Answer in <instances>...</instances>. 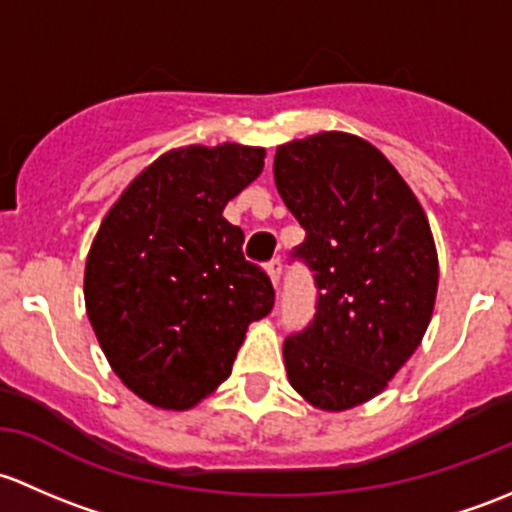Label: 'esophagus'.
<instances>
[{
	"instance_id": "obj_1",
	"label": "esophagus",
	"mask_w": 512,
	"mask_h": 512,
	"mask_svg": "<svg viewBox=\"0 0 512 512\" xmlns=\"http://www.w3.org/2000/svg\"><path fill=\"white\" fill-rule=\"evenodd\" d=\"M266 273L271 278L273 286L278 288V281H281V258H273L271 263H266Z\"/></svg>"
}]
</instances>
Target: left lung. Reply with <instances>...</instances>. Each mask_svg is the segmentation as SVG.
I'll list each match as a JSON object with an SVG mask.
<instances>
[{
  "instance_id": "8db88e82",
  "label": "left lung",
  "mask_w": 512,
  "mask_h": 512,
  "mask_svg": "<svg viewBox=\"0 0 512 512\" xmlns=\"http://www.w3.org/2000/svg\"><path fill=\"white\" fill-rule=\"evenodd\" d=\"M273 177L305 229L318 313L283 345L288 382L323 412L370 402L421 345L439 256L412 187L367 140L318 133L278 145Z\"/></svg>"
}]
</instances>
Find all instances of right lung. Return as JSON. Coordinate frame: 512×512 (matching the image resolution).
<instances>
[{"label":"right lung","mask_w":512,"mask_h":512,"mask_svg":"<svg viewBox=\"0 0 512 512\" xmlns=\"http://www.w3.org/2000/svg\"><path fill=\"white\" fill-rule=\"evenodd\" d=\"M263 157L239 142L177 147L100 221L83 273L86 313L120 382L152 407H197L231 374L249 325L271 313V281L224 219Z\"/></svg>","instance_id":"add662e5"}]
</instances>
